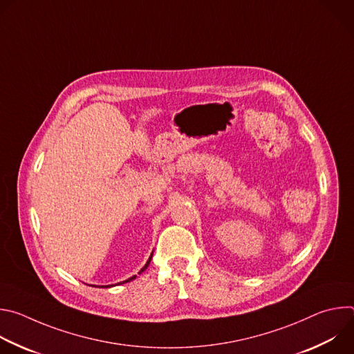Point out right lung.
Returning <instances> with one entry per match:
<instances>
[{
  "label": "right lung",
  "instance_id": "add662e5",
  "mask_svg": "<svg viewBox=\"0 0 354 354\" xmlns=\"http://www.w3.org/2000/svg\"><path fill=\"white\" fill-rule=\"evenodd\" d=\"M151 259H153V254H151V257L148 258V261H147V263L144 265V268H142V269L138 272V274H141V273H142V272H144V270L148 268V265H149ZM136 277H137V276H131L130 279H127V280H124V281H120V283H118V284H124V283H127V281H131V280H134ZM102 287H104V288H109V287H113V284H112V286H102Z\"/></svg>",
  "mask_w": 354,
  "mask_h": 354
}]
</instances>
